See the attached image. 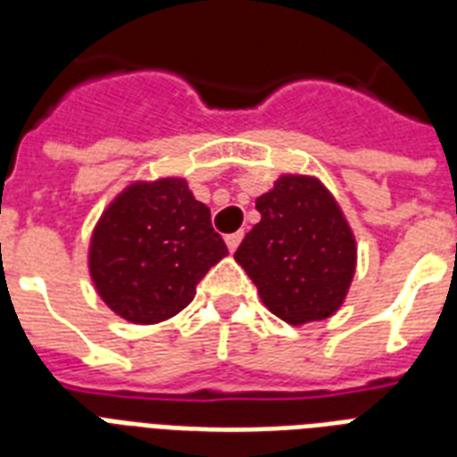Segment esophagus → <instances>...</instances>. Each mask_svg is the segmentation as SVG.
I'll use <instances>...</instances> for the list:
<instances>
[{
  "label": "esophagus",
  "instance_id": "esophagus-1",
  "mask_svg": "<svg viewBox=\"0 0 457 457\" xmlns=\"http://www.w3.org/2000/svg\"><path fill=\"white\" fill-rule=\"evenodd\" d=\"M242 237H244V232H232V235L225 237V244H228V249L235 251L237 246H239V242H242Z\"/></svg>",
  "mask_w": 457,
  "mask_h": 457
}]
</instances>
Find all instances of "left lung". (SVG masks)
I'll return each instance as SVG.
<instances>
[{
  "mask_svg": "<svg viewBox=\"0 0 457 457\" xmlns=\"http://www.w3.org/2000/svg\"><path fill=\"white\" fill-rule=\"evenodd\" d=\"M261 222L235 251L263 303L289 325L329 318L353 279L355 239L312 178H279L256 201Z\"/></svg>",
  "mask_w": 457,
  "mask_h": 457,
  "instance_id": "8db88e82",
  "label": "left lung"
}]
</instances>
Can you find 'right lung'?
I'll return each mask as SVG.
<instances>
[{
    "mask_svg": "<svg viewBox=\"0 0 457 457\" xmlns=\"http://www.w3.org/2000/svg\"><path fill=\"white\" fill-rule=\"evenodd\" d=\"M228 246L185 179L132 185L96 225L89 272L111 311L152 325L179 312Z\"/></svg>",
    "mask_w": 457,
    "mask_h": 457,
    "instance_id": "obj_1",
    "label": "right lung"
}]
</instances>
